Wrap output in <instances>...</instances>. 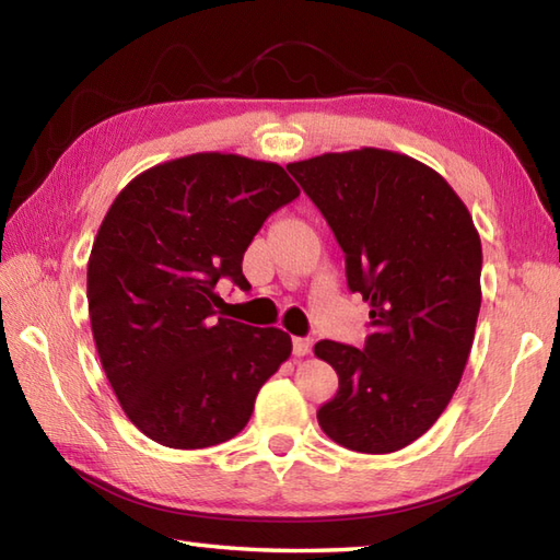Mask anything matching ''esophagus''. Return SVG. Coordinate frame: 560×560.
I'll return each mask as SVG.
<instances>
[{"instance_id": "1", "label": "esophagus", "mask_w": 560, "mask_h": 560, "mask_svg": "<svg viewBox=\"0 0 560 560\" xmlns=\"http://www.w3.org/2000/svg\"><path fill=\"white\" fill-rule=\"evenodd\" d=\"M313 349V339H303V337H295L293 339V353L295 355H307Z\"/></svg>"}]
</instances>
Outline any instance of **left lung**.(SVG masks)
<instances>
[{
	"mask_svg": "<svg viewBox=\"0 0 560 560\" xmlns=\"http://www.w3.org/2000/svg\"><path fill=\"white\" fill-rule=\"evenodd\" d=\"M347 255V281L371 303L363 349L323 339L339 375L319 428L337 445L387 455L445 411L481 307V237L447 180L397 151L353 149L289 163Z\"/></svg>",
	"mask_w": 560,
	"mask_h": 560,
	"instance_id": "obj_1",
	"label": "left lung"
}]
</instances>
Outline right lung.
I'll return each mask as SVG.
<instances>
[{"instance_id": "obj_1", "label": "right lung", "mask_w": 560, "mask_h": 560, "mask_svg": "<svg viewBox=\"0 0 560 560\" xmlns=\"http://www.w3.org/2000/svg\"><path fill=\"white\" fill-rule=\"evenodd\" d=\"M301 195L279 163L192 153L115 197L89 257V315L127 419L175 450L225 443L291 355L277 327L217 317V281L249 289L243 255L271 211Z\"/></svg>"}]
</instances>
